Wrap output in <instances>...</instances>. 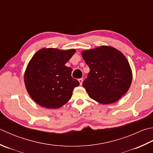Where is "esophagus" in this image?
I'll list each match as a JSON object with an SVG mask.
<instances>
[{
    "label": "esophagus",
    "instance_id": "obj_1",
    "mask_svg": "<svg viewBox=\"0 0 153 153\" xmlns=\"http://www.w3.org/2000/svg\"><path fill=\"white\" fill-rule=\"evenodd\" d=\"M79 81L80 85H82V82H83V79H79Z\"/></svg>",
    "mask_w": 153,
    "mask_h": 153
}]
</instances>
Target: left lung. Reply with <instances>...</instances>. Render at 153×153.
Masks as SVG:
<instances>
[{
  "instance_id": "1",
  "label": "left lung",
  "mask_w": 153,
  "mask_h": 153,
  "mask_svg": "<svg viewBox=\"0 0 153 153\" xmlns=\"http://www.w3.org/2000/svg\"><path fill=\"white\" fill-rule=\"evenodd\" d=\"M81 53L90 68L82 86L90 98L102 104H110L119 100L128 91L132 71L121 51L113 47L102 45Z\"/></svg>"
}]
</instances>
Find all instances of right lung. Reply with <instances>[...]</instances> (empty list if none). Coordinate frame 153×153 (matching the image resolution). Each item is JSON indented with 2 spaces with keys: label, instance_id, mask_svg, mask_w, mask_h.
<instances>
[{
  "label": "right lung",
  "instance_id": "1",
  "mask_svg": "<svg viewBox=\"0 0 153 153\" xmlns=\"http://www.w3.org/2000/svg\"><path fill=\"white\" fill-rule=\"evenodd\" d=\"M76 50L42 48L33 55L25 71L27 92L41 106L57 109L71 98L79 82L71 76L72 68L65 66Z\"/></svg>",
  "mask_w": 153,
  "mask_h": 153
}]
</instances>
